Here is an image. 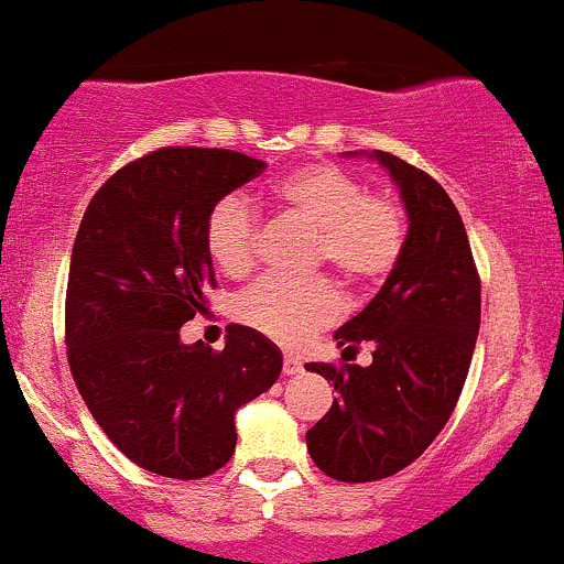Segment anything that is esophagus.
Wrapping results in <instances>:
<instances>
[{"label": "esophagus", "instance_id": "1", "mask_svg": "<svg viewBox=\"0 0 564 564\" xmlns=\"http://www.w3.org/2000/svg\"><path fill=\"white\" fill-rule=\"evenodd\" d=\"M282 371H284V375H299V371H301V361H299V358H295V356H284Z\"/></svg>", "mask_w": 564, "mask_h": 564}]
</instances>
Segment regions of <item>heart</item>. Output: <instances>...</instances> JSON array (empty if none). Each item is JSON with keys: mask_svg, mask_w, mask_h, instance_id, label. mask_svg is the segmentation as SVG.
<instances>
[{"mask_svg": "<svg viewBox=\"0 0 564 564\" xmlns=\"http://www.w3.org/2000/svg\"><path fill=\"white\" fill-rule=\"evenodd\" d=\"M282 214L310 228L315 260L345 288L380 282L397 265L404 243L402 214L391 200L367 195V187L341 167L312 162L290 171L274 187ZM206 252L223 274L241 276L254 265L258 214L241 195H228L208 212ZM336 315V295L325 282L284 284L263 280L236 301V317L271 341L299 347Z\"/></svg>", "mask_w": 564, "mask_h": 564, "instance_id": "1", "label": "heart"}]
</instances>
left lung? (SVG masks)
I'll use <instances>...</instances> for the list:
<instances>
[{"instance_id":"1","label":"left lung","mask_w":564,"mask_h":564,"mask_svg":"<svg viewBox=\"0 0 564 564\" xmlns=\"http://www.w3.org/2000/svg\"><path fill=\"white\" fill-rule=\"evenodd\" d=\"M369 160L391 173L408 214V239L386 284L334 334L345 361L369 341L371 364H306L336 391L306 432V451L345 484L388 478L432 445L456 408L480 328V280L454 200L399 156Z\"/></svg>"}]
</instances>
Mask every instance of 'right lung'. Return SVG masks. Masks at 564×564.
<instances>
[{
  "instance_id": "add662e5",
  "label": "right lung",
  "mask_w": 564,
  "mask_h": 564,
  "mask_svg": "<svg viewBox=\"0 0 564 564\" xmlns=\"http://www.w3.org/2000/svg\"><path fill=\"white\" fill-rule=\"evenodd\" d=\"M263 167L230 149H160L97 189L75 236L69 371L110 443L162 478L225 467L236 412L282 371L280 347L247 325H228L223 352L182 341L217 284L203 239L208 212Z\"/></svg>"
}]
</instances>
